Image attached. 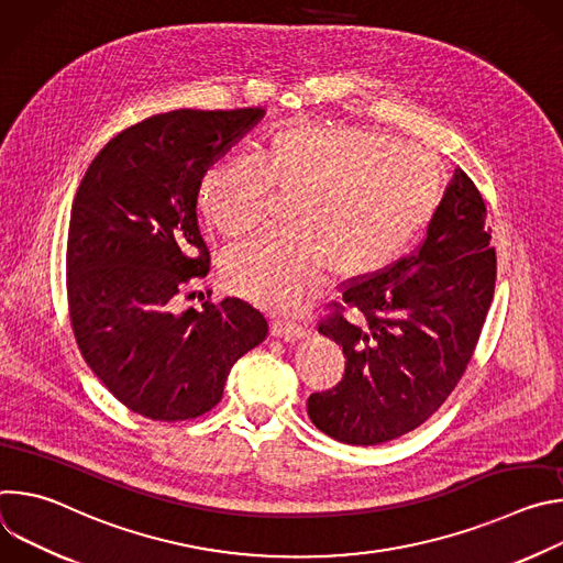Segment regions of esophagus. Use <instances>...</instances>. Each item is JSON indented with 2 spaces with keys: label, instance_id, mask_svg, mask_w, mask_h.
Segmentation results:
<instances>
[{
  "label": "esophagus",
  "instance_id": "obj_1",
  "mask_svg": "<svg viewBox=\"0 0 563 563\" xmlns=\"http://www.w3.org/2000/svg\"><path fill=\"white\" fill-rule=\"evenodd\" d=\"M272 336L283 339V341H298V339H305L307 332H305V328H300L296 323H287V320H274Z\"/></svg>",
  "mask_w": 563,
  "mask_h": 563
}]
</instances>
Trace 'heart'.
Instances as JSON below:
<instances>
[{
  "mask_svg": "<svg viewBox=\"0 0 563 563\" xmlns=\"http://www.w3.org/2000/svg\"><path fill=\"white\" fill-rule=\"evenodd\" d=\"M294 200L285 235H267L224 256L233 294L291 311L328 276L365 280L404 256L443 202L439 159L412 144L347 124L278 131L263 165L227 159L198 185L202 218L224 238L263 229L274 192Z\"/></svg>",
  "mask_w": 563,
  "mask_h": 563,
  "instance_id": "obj_1",
  "label": "heart"
}]
</instances>
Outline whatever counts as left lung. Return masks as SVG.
<instances>
[{
  "mask_svg": "<svg viewBox=\"0 0 563 563\" xmlns=\"http://www.w3.org/2000/svg\"><path fill=\"white\" fill-rule=\"evenodd\" d=\"M488 209L456 169L423 243L385 272L350 280L318 332L345 354L332 389L307 398L311 423L350 445H378L426 423L461 380L495 296ZM345 306L364 323L350 324Z\"/></svg>",
  "mask_w": 563,
  "mask_h": 563,
  "instance_id": "obj_1",
  "label": "left lung"
}]
</instances>
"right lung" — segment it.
Masks as SVG:
<instances>
[{"instance_id": "obj_1", "label": "right lung", "mask_w": 563, "mask_h": 563, "mask_svg": "<svg viewBox=\"0 0 563 563\" xmlns=\"http://www.w3.org/2000/svg\"><path fill=\"white\" fill-rule=\"evenodd\" d=\"M263 109H180L137 122L93 157L73 200L66 296L75 343L131 412L202 417L233 363L261 345L267 318L240 298L178 311L209 272L196 202L202 174Z\"/></svg>"}]
</instances>
